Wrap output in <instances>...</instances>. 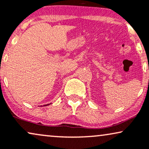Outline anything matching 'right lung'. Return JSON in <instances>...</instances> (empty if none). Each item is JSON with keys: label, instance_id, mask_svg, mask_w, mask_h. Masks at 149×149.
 <instances>
[{"label": "right lung", "instance_id": "obj_1", "mask_svg": "<svg viewBox=\"0 0 149 149\" xmlns=\"http://www.w3.org/2000/svg\"><path fill=\"white\" fill-rule=\"evenodd\" d=\"M46 106H47V105H46Z\"/></svg>", "mask_w": 149, "mask_h": 149}]
</instances>
